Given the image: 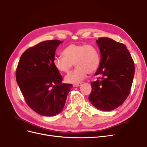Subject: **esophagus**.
<instances>
[{"label":"esophagus","mask_w":147,"mask_h":147,"mask_svg":"<svg viewBox=\"0 0 147 147\" xmlns=\"http://www.w3.org/2000/svg\"><path fill=\"white\" fill-rule=\"evenodd\" d=\"M81 83H78V84H73V86H74V87H77V86H81Z\"/></svg>","instance_id":"obj_1"}]
</instances>
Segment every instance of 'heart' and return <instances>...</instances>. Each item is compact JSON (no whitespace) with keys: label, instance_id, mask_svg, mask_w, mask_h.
Here are the masks:
<instances>
[{"label":"heart","instance_id":"obj_1","mask_svg":"<svg viewBox=\"0 0 147 147\" xmlns=\"http://www.w3.org/2000/svg\"><path fill=\"white\" fill-rule=\"evenodd\" d=\"M63 55L55 57L53 60V64L57 70L68 73L74 63L77 67L65 76L67 83H80L86 78L88 73H94L99 67V51L91 44H70L63 50Z\"/></svg>","mask_w":147,"mask_h":147}]
</instances>
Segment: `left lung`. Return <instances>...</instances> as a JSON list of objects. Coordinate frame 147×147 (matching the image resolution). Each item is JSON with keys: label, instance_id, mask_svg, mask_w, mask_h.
Wrapping results in <instances>:
<instances>
[{"label": "left lung", "instance_id": "left-lung-1", "mask_svg": "<svg viewBox=\"0 0 147 147\" xmlns=\"http://www.w3.org/2000/svg\"><path fill=\"white\" fill-rule=\"evenodd\" d=\"M101 53L100 66L96 73L97 81L91 83L88 99L93 106L110 111L123 104L129 94L134 76V63L124 44L110 38L96 41Z\"/></svg>", "mask_w": 147, "mask_h": 147}]
</instances>
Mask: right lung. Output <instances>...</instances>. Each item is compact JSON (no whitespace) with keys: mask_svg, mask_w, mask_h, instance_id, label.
<instances>
[{"mask_svg":"<svg viewBox=\"0 0 147 147\" xmlns=\"http://www.w3.org/2000/svg\"><path fill=\"white\" fill-rule=\"evenodd\" d=\"M58 40L30 47L22 54L16 70V82L26 104L36 113L52 117L60 113L72 84L62 82L63 77L53 64Z\"/></svg>","mask_w":147,"mask_h":147,"instance_id":"right-lung-1","label":"right lung"}]
</instances>
